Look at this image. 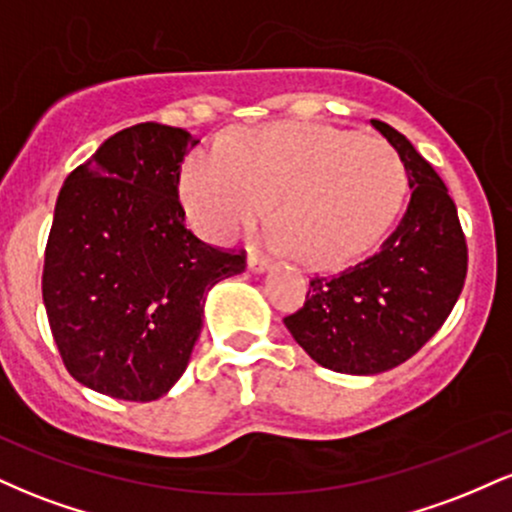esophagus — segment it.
Segmentation results:
<instances>
[{
	"mask_svg": "<svg viewBox=\"0 0 512 512\" xmlns=\"http://www.w3.org/2000/svg\"><path fill=\"white\" fill-rule=\"evenodd\" d=\"M269 267H272V262H269L267 257H260V255H250L248 257V269H250V272L262 274V272H267Z\"/></svg>",
	"mask_w": 512,
	"mask_h": 512,
	"instance_id": "1",
	"label": "esophagus"
}]
</instances>
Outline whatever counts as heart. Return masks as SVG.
Wrapping results in <instances>:
<instances>
[{"label": "heart", "mask_w": 512, "mask_h": 512, "mask_svg": "<svg viewBox=\"0 0 512 512\" xmlns=\"http://www.w3.org/2000/svg\"><path fill=\"white\" fill-rule=\"evenodd\" d=\"M407 168L383 139L325 125H267L197 151L182 204L202 236L228 240L272 209L298 260L327 267L358 255L395 221Z\"/></svg>", "instance_id": "b5f03b06"}]
</instances>
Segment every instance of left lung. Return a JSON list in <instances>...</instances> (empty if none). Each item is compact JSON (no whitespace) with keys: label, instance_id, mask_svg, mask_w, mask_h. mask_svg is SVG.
I'll list each match as a JSON object with an SVG mask.
<instances>
[{"label":"left lung","instance_id":"left-lung-1","mask_svg":"<svg viewBox=\"0 0 512 512\" xmlns=\"http://www.w3.org/2000/svg\"><path fill=\"white\" fill-rule=\"evenodd\" d=\"M370 125L404 161L407 211L366 260L313 276L303 308L284 317L305 354L349 375L383 373L414 356L448 320L467 276V240L445 182L395 127Z\"/></svg>","mask_w":512,"mask_h":512}]
</instances>
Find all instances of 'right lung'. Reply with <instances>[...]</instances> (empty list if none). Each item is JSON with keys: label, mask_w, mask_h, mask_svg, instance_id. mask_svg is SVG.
Instances as JSON below:
<instances>
[{"label": "right lung", "mask_w": 512, "mask_h": 512, "mask_svg": "<svg viewBox=\"0 0 512 512\" xmlns=\"http://www.w3.org/2000/svg\"><path fill=\"white\" fill-rule=\"evenodd\" d=\"M197 142L158 122L127 127L57 197L45 313L72 378L101 395H166L190 363L207 291L245 272L243 250L211 248L185 226L180 166Z\"/></svg>", "instance_id": "obj_1"}]
</instances>
